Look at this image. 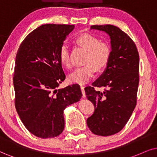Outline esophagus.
I'll list each match as a JSON object with an SVG mask.
<instances>
[{
	"mask_svg": "<svg viewBox=\"0 0 157 157\" xmlns=\"http://www.w3.org/2000/svg\"><path fill=\"white\" fill-rule=\"evenodd\" d=\"M80 89H81V91H82V97H83V98H85V87H84V86H82V85H81V86H80Z\"/></svg>",
	"mask_w": 157,
	"mask_h": 157,
	"instance_id": "esophagus-1",
	"label": "esophagus"
}]
</instances>
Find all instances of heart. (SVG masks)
<instances>
[{
  "label": "heart",
  "mask_w": 157,
  "mask_h": 157,
  "mask_svg": "<svg viewBox=\"0 0 157 157\" xmlns=\"http://www.w3.org/2000/svg\"><path fill=\"white\" fill-rule=\"evenodd\" d=\"M75 42L85 50V54L84 66L79 67L69 75V81L72 83L84 85L88 82L94 76L96 69L102 70L107 66L110 61L112 51L109 44L101 42L100 40L94 35L85 33L79 35L75 39ZM59 60L61 65L66 68H70V55L68 45L63 43L59 49Z\"/></svg>",
  "instance_id": "b5f03b06"
}]
</instances>
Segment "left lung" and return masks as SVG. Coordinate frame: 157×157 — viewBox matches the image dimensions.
I'll list each match as a JSON object with an SVG mask.
<instances>
[{
	"mask_svg": "<svg viewBox=\"0 0 157 157\" xmlns=\"http://www.w3.org/2000/svg\"><path fill=\"white\" fill-rule=\"evenodd\" d=\"M91 29L104 31L111 40L110 61L93 86L85 88L95 111L87 125L95 135L109 136L124 128L136 106L139 83V55L132 40L114 25H93ZM94 86H103V92Z\"/></svg>",
	"mask_w": 157,
	"mask_h": 157,
	"instance_id": "8db88e82",
	"label": "left lung"
}]
</instances>
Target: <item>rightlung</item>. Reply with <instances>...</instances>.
Instances as JSON below:
<instances>
[{
	"mask_svg": "<svg viewBox=\"0 0 157 157\" xmlns=\"http://www.w3.org/2000/svg\"><path fill=\"white\" fill-rule=\"evenodd\" d=\"M74 28V25H41L18 49L13 78L16 109L25 128L38 138L59 136L64 128L65 108L82 96L77 84L58 89L66 77L59 49Z\"/></svg>",
	"mask_w": 157,
	"mask_h": 157,
	"instance_id": "1",
	"label": "right lung"
}]
</instances>
